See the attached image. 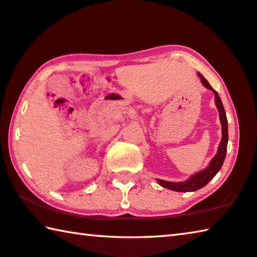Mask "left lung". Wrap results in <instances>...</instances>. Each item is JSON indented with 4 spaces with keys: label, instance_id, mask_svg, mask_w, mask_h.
<instances>
[{
    "label": "left lung",
    "instance_id": "8db88e82",
    "mask_svg": "<svg viewBox=\"0 0 257 257\" xmlns=\"http://www.w3.org/2000/svg\"><path fill=\"white\" fill-rule=\"evenodd\" d=\"M198 76L200 77L203 85L205 87H207L208 90H211L214 93V96H215V104L218 110V115H220V120L222 125V139H221L220 146H218L216 155L213 157L211 163L208 164V166L204 168L203 171L197 172L196 174L191 175L190 178L186 181H183V182H170V181L156 179L157 182L159 183V186H162L166 189H170V190H173V191L189 192V191L199 190V189L205 187L206 184H207L209 181H211L214 176L217 174V172L221 170L222 165H223L225 155H226V147H228L229 136H228V119H226L223 103H222L217 92L214 90L211 85H209V83L203 77V75L198 73Z\"/></svg>",
    "mask_w": 257,
    "mask_h": 257
}]
</instances>
